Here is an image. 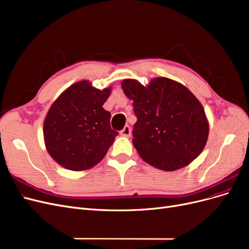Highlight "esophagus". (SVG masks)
Instances as JSON below:
<instances>
[{
	"label": "esophagus",
	"instance_id": "obj_1",
	"mask_svg": "<svg viewBox=\"0 0 249 249\" xmlns=\"http://www.w3.org/2000/svg\"><path fill=\"white\" fill-rule=\"evenodd\" d=\"M131 133H132V131H131V127L129 125H125L124 129L120 131V135L124 137H130Z\"/></svg>",
	"mask_w": 249,
	"mask_h": 249
}]
</instances>
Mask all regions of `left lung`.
Here are the masks:
<instances>
[{"instance_id": "obj_1", "label": "left lung", "mask_w": 249, "mask_h": 249, "mask_svg": "<svg viewBox=\"0 0 249 249\" xmlns=\"http://www.w3.org/2000/svg\"><path fill=\"white\" fill-rule=\"evenodd\" d=\"M133 101L137 122L133 144L152 166L165 171L183 168L199 156L209 136L202 105L189 89L168 78H155L147 86L136 80L122 82Z\"/></svg>"}]
</instances>
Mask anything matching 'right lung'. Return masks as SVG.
Instances as JSON below:
<instances>
[{
  "label": "right lung",
  "instance_id": "right-lung-1",
  "mask_svg": "<svg viewBox=\"0 0 249 249\" xmlns=\"http://www.w3.org/2000/svg\"><path fill=\"white\" fill-rule=\"evenodd\" d=\"M111 88H94L88 81L72 84L53 103L43 124L49 154L64 168L81 171L99 163L118 132L103 108Z\"/></svg>",
  "mask_w": 249,
  "mask_h": 249
}]
</instances>
